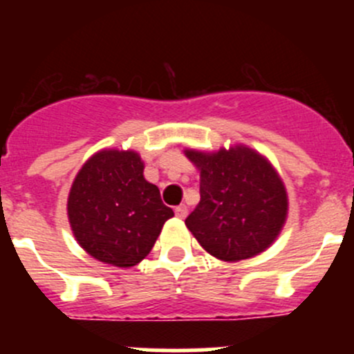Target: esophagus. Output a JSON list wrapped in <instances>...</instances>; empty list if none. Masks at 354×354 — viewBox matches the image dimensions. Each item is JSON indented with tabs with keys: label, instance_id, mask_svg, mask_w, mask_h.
<instances>
[{
	"label": "esophagus",
	"instance_id": "34e87169",
	"mask_svg": "<svg viewBox=\"0 0 354 354\" xmlns=\"http://www.w3.org/2000/svg\"><path fill=\"white\" fill-rule=\"evenodd\" d=\"M174 214H176V217H180V219H185V217L188 216V207L185 205V203H181V205H178L176 209H174Z\"/></svg>",
	"mask_w": 354,
	"mask_h": 354
}]
</instances>
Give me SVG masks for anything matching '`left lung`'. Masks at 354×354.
Here are the masks:
<instances>
[{
	"label": "left lung",
	"instance_id": "1",
	"mask_svg": "<svg viewBox=\"0 0 354 354\" xmlns=\"http://www.w3.org/2000/svg\"><path fill=\"white\" fill-rule=\"evenodd\" d=\"M200 171V202L185 224L207 253L240 262L266 252L288 219V192L270 160L248 145L185 149Z\"/></svg>",
	"mask_w": 354,
	"mask_h": 354
}]
</instances>
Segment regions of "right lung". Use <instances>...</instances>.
I'll return each instance as SVG.
<instances>
[{
    "label": "right lung",
    "instance_id": "right-lung-1",
    "mask_svg": "<svg viewBox=\"0 0 354 354\" xmlns=\"http://www.w3.org/2000/svg\"><path fill=\"white\" fill-rule=\"evenodd\" d=\"M144 167L138 152L102 149L85 160L71 183L70 227L78 245L99 262L137 266L174 216L159 188L144 178Z\"/></svg>",
    "mask_w": 354,
    "mask_h": 354
}]
</instances>
